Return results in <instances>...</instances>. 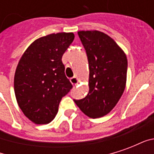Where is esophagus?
Segmentation results:
<instances>
[{
	"label": "esophagus",
	"instance_id": "obj_1",
	"mask_svg": "<svg viewBox=\"0 0 154 154\" xmlns=\"http://www.w3.org/2000/svg\"><path fill=\"white\" fill-rule=\"evenodd\" d=\"M70 82H71V83L72 84L73 86H77V84L79 83V80H78L76 77H72V78L70 79Z\"/></svg>",
	"mask_w": 154,
	"mask_h": 154
}]
</instances>
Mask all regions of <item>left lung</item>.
<instances>
[{
	"label": "left lung",
	"mask_w": 154,
	"mask_h": 154,
	"mask_svg": "<svg viewBox=\"0 0 154 154\" xmlns=\"http://www.w3.org/2000/svg\"><path fill=\"white\" fill-rule=\"evenodd\" d=\"M89 64V92L75 103L85 115L100 118L110 113L125 88L128 62L118 44L106 34L79 31Z\"/></svg>",
	"instance_id": "8db88e82"
}]
</instances>
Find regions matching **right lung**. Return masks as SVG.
Segmentation results:
<instances>
[{
	"label": "right lung",
	"instance_id": "obj_1",
	"mask_svg": "<svg viewBox=\"0 0 154 154\" xmlns=\"http://www.w3.org/2000/svg\"><path fill=\"white\" fill-rule=\"evenodd\" d=\"M73 39L72 33L38 38L19 62L14 78L15 97L25 116L37 125L55 118L62 98L72 88L62 57Z\"/></svg>",
	"mask_w": 154,
	"mask_h": 154
}]
</instances>
